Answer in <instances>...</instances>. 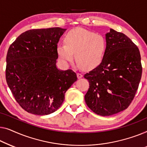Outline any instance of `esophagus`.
<instances>
[{
  "label": "esophagus",
  "instance_id": "esophagus-1",
  "mask_svg": "<svg viewBox=\"0 0 147 147\" xmlns=\"http://www.w3.org/2000/svg\"><path fill=\"white\" fill-rule=\"evenodd\" d=\"M76 75H77V78H81L82 76H83L81 73H78L77 74H76Z\"/></svg>",
  "mask_w": 147,
  "mask_h": 147
}]
</instances>
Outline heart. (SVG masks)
Returning a JSON list of instances; mask_svg holds the SVG:
<instances>
[{
  "label": "heart",
  "mask_w": 147,
  "mask_h": 147,
  "mask_svg": "<svg viewBox=\"0 0 147 147\" xmlns=\"http://www.w3.org/2000/svg\"><path fill=\"white\" fill-rule=\"evenodd\" d=\"M64 45L57 47L59 59L64 63L75 59L85 69H92L102 61L107 49L106 40L102 35L82 28L70 30L64 36Z\"/></svg>",
  "instance_id": "1"
}]
</instances>
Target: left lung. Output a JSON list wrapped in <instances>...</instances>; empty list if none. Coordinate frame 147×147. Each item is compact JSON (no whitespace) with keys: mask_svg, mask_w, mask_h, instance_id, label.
Returning <instances> with one entry per match:
<instances>
[{"mask_svg":"<svg viewBox=\"0 0 147 147\" xmlns=\"http://www.w3.org/2000/svg\"><path fill=\"white\" fill-rule=\"evenodd\" d=\"M102 61L84 77L89 82L86 104L96 114L111 116L128 108L142 76L138 47L125 34L110 28Z\"/></svg>","mask_w":147,"mask_h":147,"instance_id":"obj_1","label":"left lung"}]
</instances>
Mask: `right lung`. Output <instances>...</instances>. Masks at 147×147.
<instances>
[{
  "label": "right lung",
  "mask_w": 147,
  "mask_h": 147,
  "mask_svg": "<svg viewBox=\"0 0 147 147\" xmlns=\"http://www.w3.org/2000/svg\"><path fill=\"white\" fill-rule=\"evenodd\" d=\"M65 28L32 29L22 33L7 55L6 80L14 98L28 113H53L61 107L65 94L77 80L72 70L57 67V47Z\"/></svg>",
  "instance_id": "obj_1"
}]
</instances>
